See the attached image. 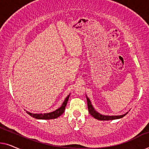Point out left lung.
Returning <instances> with one entry per match:
<instances>
[{
    "mask_svg": "<svg viewBox=\"0 0 149 149\" xmlns=\"http://www.w3.org/2000/svg\"><path fill=\"white\" fill-rule=\"evenodd\" d=\"M86 98L87 101V107H88V111L89 112V114L97 120H100V121H109V120H115V119H119L123 117L128 113V112L122 115H113V116H109V115H102L98 112L95 111L94 108L93 107L92 104H91L90 100L88 98V97L86 95Z\"/></svg>",
    "mask_w": 149,
    "mask_h": 149,
    "instance_id": "left-lung-1",
    "label": "left lung"
}]
</instances>
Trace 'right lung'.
Returning a JSON list of instances; mask_svg holds the SVG:
<instances>
[{
	"label": "right lung",
	"instance_id": "1",
	"mask_svg": "<svg viewBox=\"0 0 149 149\" xmlns=\"http://www.w3.org/2000/svg\"><path fill=\"white\" fill-rule=\"evenodd\" d=\"M70 95H68L66 98H65L64 102L62 103V104L61 107L59 108V109H56V111L51 112V113H30V112L26 111L28 115L31 116V117L35 118V119H56L60 117V115H62L63 113H64V110L66 109L67 102H68V98L70 97Z\"/></svg>",
	"mask_w": 149,
	"mask_h": 149
}]
</instances>
